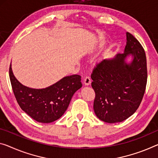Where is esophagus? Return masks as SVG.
Masks as SVG:
<instances>
[{"instance_id": "esophagus-1", "label": "esophagus", "mask_w": 158, "mask_h": 158, "mask_svg": "<svg viewBox=\"0 0 158 158\" xmlns=\"http://www.w3.org/2000/svg\"><path fill=\"white\" fill-rule=\"evenodd\" d=\"M91 81H92V80H91L90 77L87 76L84 79V84H85V85H90Z\"/></svg>"}]
</instances>
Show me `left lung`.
<instances>
[{"mask_svg":"<svg viewBox=\"0 0 158 158\" xmlns=\"http://www.w3.org/2000/svg\"><path fill=\"white\" fill-rule=\"evenodd\" d=\"M95 92L93 109L104 122H121L138 110L147 83L145 53L139 42L127 32L123 54L103 59L91 74Z\"/></svg>","mask_w":158,"mask_h":158,"instance_id":"1","label":"left lung"}]
</instances>
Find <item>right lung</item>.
Returning a JSON list of instances; mask_svg holds the SVG:
<instances>
[{
    "label": "right lung",
    "mask_w": 158,
    "mask_h": 158,
    "mask_svg": "<svg viewBox=\"0 0 158 158\" xmlns=\"http://www.w3.org/2000/svg\"><path fill=\"white\" fill-rule=\"evenodd\" d=\"M11 66L10 80L17 102L22 110L38 122L48 123L61 117L73 94L82 87L81 77L73 75L45 88H31L17 80Z\"/></svg>",
    "instance_id": "right-lung-1"
}]
</instances>
